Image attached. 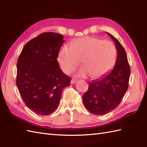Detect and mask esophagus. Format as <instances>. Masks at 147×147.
<instances>
[{
  "label": "esophagus",
  "mask_w": 147,
  "mask_h": 147,
  "mask_svg": "<svg viewBox=\"0 0 147 147\" xmlns=\"http://www.w3.org/2000/svg\"><path fill=\"white\" fill-rule=\"evenodd\" d=\"M76 80L75 79H72L71 81V84H74L76 82Z\"/></svg>",
  "instance_id": "1"
}]
</instances>
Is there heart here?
<instances>
[{
	"mask_svg": "<svg viewBox=\"0 0 147 147\" xmlns=\"http://www.w3.org/2000/svg\"><path fill=\"white\" fill-rule=\"evenodd\" d=\"M117 54L114 43L97 36H86L74 40L71 46H62L57 60L62 69L69 73L81 63L82 59L85 65L77 71L76 75L85 77L91 74L94 78H99L113 68Z\"/></svg>",
	"mask_w": 147,
	"mask_h": 147,
	"instance_id": "1",
	"label": "heart"
}]
</instances>
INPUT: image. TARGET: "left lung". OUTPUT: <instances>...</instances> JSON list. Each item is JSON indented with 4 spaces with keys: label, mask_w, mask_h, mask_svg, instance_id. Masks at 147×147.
<instances>
[{
    "label": "left lung",
    "mask_w": 147,
    "mask_h": 147,
    "mask_svg": "<svg viewBox=\"0 0 147 147\" xmlns=\"http://www.w3.org/2000/svg\"><path fill=\"white\" fill-rule=\"evenodd\" d=\"M107 33L117 49L115 65L107 76L90 82L88 91L83 95L85 107L95 115L106 114L114 110L120 104L129 86L131 70L126 52L117 38Z\"/></svg>",
    "instance_id": "left-lung-1"
}]
</instances>
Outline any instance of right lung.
<instances>
[{"label": "right lung", "instance_id": "add662e5", "mask_svg": "<svg viewBox=\"0 0 147 147\" xmlns=\"http://www.w3.org/2000/svg\"><path fill=\"white\" fill-rule=\"evenodd\" d=\"M64 37L46 32L24 46L17 62L16 85L24 104L40 115L57 109L62 90L71 78L62 71L57 59Z\"/></svg>", "mask_w": 147, "mask_h": 147}]
</instances>
